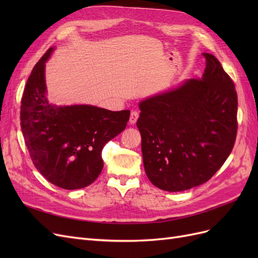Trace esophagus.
<instances>
[{"label": "esophagus", "mask_w": 258, "mask_h": 258, "mask_svg": "<svg viewBox=\"0 0 258 258\" xmlns=\"http://www.w3.org/2000/svg\"><path fill=\"white\" fill-rule=\"evenodd\" d=\"M138 118H139V112H138V111H132V112H131V115H130L129 122H130L131 124H134V123L137 122Z\"/></svg>", "instance_id": "1"}]
</instances>
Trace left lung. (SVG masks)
Here are the masks:
<instances>
[{
  "mask_svg": "<svg viewBox=\"0 0 258 258\" xmlns=\"http://www.w3.org/2000/svg\"><path fill=\"white\" fill-rule=\"evenodd\" d=\"M201 79L141 101L137 121L145 173L158 188L182 191L208 182L235 145V84L213 54Z\"/></svg>",
  "mask_w": 258,
  "mask_h": 258,
  "instance_id": "1",
  "label": "left lung"
}]
</instances>
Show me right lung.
<instances>
[{"label":"right lung","mask_w":258,"mask_h":258,"mask_svg":"<svg viewBox=\"0 0 258 258\" xmlns=\"http://www.w3.org/2000/svg\"><path fill=\"white\" fill-rule=\"evenodd\" d=\"M52 49L44 53L27 81L20 106L21 131L40 173L61 188L80 189L101 173L103 147L126 128L130 111L50 104L46 98L45 62Z\"/></svg>","instance_id":"1"}]
</instances>
